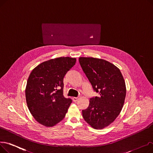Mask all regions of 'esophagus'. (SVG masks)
<instances>
[{"label": "esophagus", "instance_id": "esophagus-1", "mask_svg": "<svg viewBox=\"0 0 153 153\" xmlns=\"http://www.w3.org/2000/svg\"><path fill=\"white\" fill-rule=\"evenodd\" d=\"M79 99V97H73V98H72V100H73L74 102H77Z\"/></svg>", "mask_w": 153, "mask_h": 153}]
</instances>
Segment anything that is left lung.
<instances>
[{"instance_id": "obj_1", "label": "left lung", "mask_w": 153, "mask_h": 153, "mask_svg": "<svg viewBox=\"0 0 153 153\" xmlns=\"http://www.w3.org/2000/svg\"><path fill=\"white\" fill-rule=\"evenodd\" d=\"M79 63L98 97L91 98L82 110L85 121L94 129L101 130L117 118L123 107L126 89L120 70L102 59L80 57Z\"/></svg>"}]
</instances>
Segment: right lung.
Masks as SVG:
<instances>
[{
    "instance_id": "1",
    "label": "right lung",
    "mask_w": 153,
    "mask_h": 153,
    "mask_svg": "<svg viewBox=\"0 0 153 153\" xmlns=\"http://www.w3.org/2000/svg\"><path fill=\"white\" fill-rule=\"evenodd\" d=\"M76 62L73 58H56L38 64L31 72L25 88L26 102L39 124L52 127L65 117L72 100L63 95V79Z\"/></svg>"
}]
</instances>
